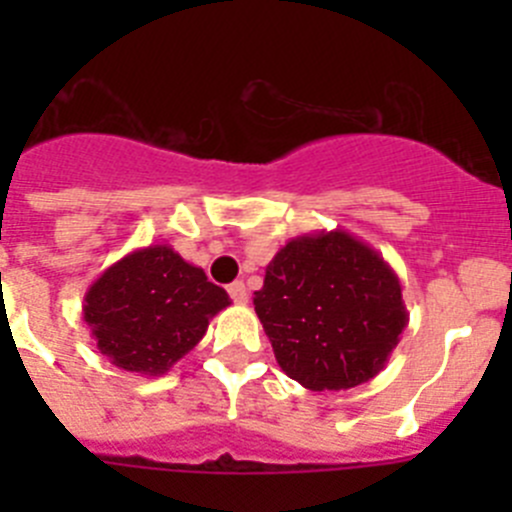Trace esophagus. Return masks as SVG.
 <instances>
[{"label":"esophagus","mask_w":512,"mask_h":512,"mask_svg":"<svg viewBox=\"0 0 512 512\" xmlns=\"http://www.w3.org/2000/svg\"><path fill=\"white\" fill-rule=\"evenodd\" d=\"M228 295H230V300L235 302V305H246V302H248V289H246V284H243V282L230 284Z\"/></svg>","instance_id":"obj_1"}]
</instances>
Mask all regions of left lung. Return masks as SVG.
<instances>
[{
    "label": "left lung",
    "mask_w": 512,
    "mask_h": 512,
    "mask_svg": "<svg viewBox=\"0 0 512 512\" xmlns=\"http://www.w3.org/2000/svg\"><path fill=\"white\" fill-rule=\"evenodd\" d=\"M253 305L282 372L312 392L377 377L408 325L395 269L346 230L279 248Z\"/></svg>",
    "instance_id": "1"
}]
</instances>
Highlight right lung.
Instances as JSON below:
<instances>
[{"instance_id":"right-lung-1","label":"right lung","mask_w":512,"mask_h":512,"mask_svg":"<svg viewBox=\"0 0 512 512\" xmlns=\"http://www.w3.org/2000/svg\"><path fill=\"white\" fill-rule=\"evenodd\" d=\"M223 287L169 246L135 248L99 274L84 295V323L99 354L140 377H161L192 351L217 312Z\"/></svg>"}]
</instances>
